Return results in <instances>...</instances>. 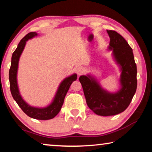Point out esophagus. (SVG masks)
<instances>
[{
  "mask_svg": "<svg viewBox=\"0 0 152 152\" xmlns=\"http://www.w3.org/2000/svg\"><path fill=\"white\" fill-rule=\"evenodd\" d=\"M75 71H76V74H78V76H80V75H82V74L84 73V68H82V67H81V66H79V67H77V68H76V70H75Z\"/></svg>",
  "mask_w": 152,
  "mask_h": 152,
  "instance_id": "esophagus-1",
  "label": "esophagus"
}]
</instances>
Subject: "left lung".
Returning <instances> with one entry per match:
<instances>
[{"label": "left lung", "instance_id": "8db88e82", "mask_svg": "<svg viewBox=\"0 0 152 152\" xmlns=\"http://www.w3.org/2000/svg\"><path fill=\"white\" fill-rule=\"evenodd\" d=\"M110 37L108 50L112 51L113 58L119 67L120 88L110 92L101 86L91 74L80 76L88 107L95 114L112 116L122 113L132 102L137 89V66L132 48L117 32L107 30Z\"/></svg>", "mask_w": 152, "mask_h": 152}]
</instances>
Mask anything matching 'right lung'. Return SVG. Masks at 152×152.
I'll return each mask as SVG.
<instances>
[{"label": "right lung", "instance_id": "obj_1", "mask_svg": "<svg viewBox=\"0 0 152 152\" xmlns=\"http://www.w3.org/2000/svg\"><path fill=\"white\" fill-rule=\"evenodd\" d=\"M37 36L35 32L28 33L20 40L16 50L12 53L11 58V65L9 70V82L10 89L11 94L19 107L28 116L39 120L51 119L57 115L60 111L62 107L64 99L68 92L70 85L74 81L76 80L77 74H73L71 76L66 77L61 81L56 91L54 97L50 104L45 107H37L31 106L27 103L23 99L20 94L19 86L17 83V72L19 67V61L21 53L26 45V42L29 39Z\"/></svg>", "mask_w": 152, "mask_h": 152}]
</instances>
